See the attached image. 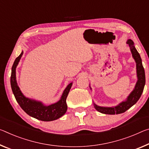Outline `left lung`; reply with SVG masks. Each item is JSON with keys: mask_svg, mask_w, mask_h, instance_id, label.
Returning <instances> with one entry per match:
<instances>
[{"mask_svg": "<svg viewBox=\"0 0 149 149\" xmlns=\"http://www.w3.org/2000/svg\"><path fill=\"white\" fill-rule=\"evenodd\" d=\"M127 44H129L130 49L132 53V56L134 60H135L136 66V75H137V81L135 85L133 91L130 93V95L127 97L126 101H122L119 105L115 107H100L94 103V107L97 111L103 114L108 115H115L120 114V113L125 112L129 108L135 104L137 101L141 97L144 89V87L145 85V70L143 66L142 60L139 52L136 50L135 47L134 46V42L131 39H129L127 42ZM91 88V87H90Z\"/></svg>", "mask_w": 149, "mask_h": 149, "instance_id": "left-lung-1", "label": "left lung"}]
</instances>
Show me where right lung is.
I'll return each instance as SVG.
<instances>
[{
  "mask_svg": "<svg viewBox=\"0 0 149 149\" xmlns=\"http://www.w3.org/2000/svg\"><path fill=\"white\" fill-rule=\"evenodd\" d=\"M22 54L23 52H22L18 57L16 58L12 67L10 85L16 101L28 115L35 119L43 121H51L59 119L63 116L67 111L68 106L66 104V98L72 87V83H70L65 89L60 100L54 104L48 106L44 105L40 101L26 97L21 92L16 79V68Z\"/></svg>",
  "mask_w": 149,
  "mask_h": 149,
  "instance_id": "obj_1",
  "label": "right lung"
}]
</instances>
